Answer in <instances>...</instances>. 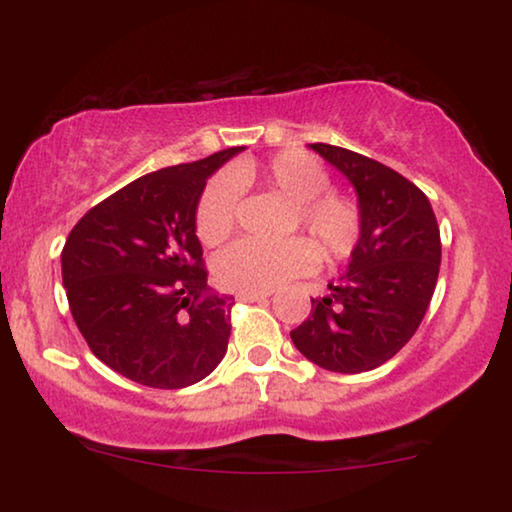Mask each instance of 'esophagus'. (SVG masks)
I'll return each mask as SVG.
<instances>
[{
	"label": "esophagus",
	"mask_w": 512,
	"mask_h": 512,
	"mask_svg": "<svg viewBox=\"0 0 512 512\" xmlns=\"http://www.w3.org/2000/svg\"><path fill=\"white\" fill-rule=\"evenodd\" d=\"M270 298V293H237V300H242V303H258V300H265Z\"/></svg>",
	"instance_id": "obj_1"
}]
</instances>
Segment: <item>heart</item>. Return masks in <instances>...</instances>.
Returning <instances> with one entry per match:
<instances>
[{"label": "heart", "mask_w": 512, "mask_h": 512, "mask_svg": "<svg viewBox=\"0 0 512 512\" xmlns=\"http://www.w3.org/2000/svg\"><path fill=\"white\" fill-rule=\"evenodd\" d=\"M263 181L296 207V223L310 230L328 258L347 256L359 242L361 209L352 198L328 193L326 167L305 151H282L268 163H237L202 193L195 212V230L202 244L216 247L233 233L237 219V186ZM317 247L307 237L268 244L240 240L223 249L214 261L221 286L237 293H265L305 275L317 265Z\"/></svg>", "instance_id": "b5f03b06"}]
</instances>
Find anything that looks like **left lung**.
Returning <instances> with one entry per match:
<instances>
[{
  "mask_svg": "<svg viewBox=\"0 0 512 512\" xmlns=\"http://www.w3.org/2000/svg\"><path fill=\"white\" fill-rule=\"evenodd\" d=\"M345 174L361 209V235L347 272L312 298L291 331L298 352L331 373H366L403 349L436 291L440 230L431 202L391 167L349 149L310 144Z\"/></svg>",
  "mask_w": 512,
  "mask_h": 512,
  "instance_id": "left-lung-1",
  "label": "left lung"
}]
</instances>
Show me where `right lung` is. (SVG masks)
Here are the masks:
<instances>
[{"label":"right lung","instance_id":"add662e5","mask_svg":"<svg viewBox=\"0 0 512 512\" xmlns=\"http://www.w3.org/2000/svg\"><path fill=\"white\" fill-rule=\"evenodd\" d=\"M244 146L144 174L95 205L62 249L72 317L104 366L153 389L205 380L228 349L233 296L209 289L195 212Z\"/></svg>","mask_w":512,"mask_h":512}]
</instances>
